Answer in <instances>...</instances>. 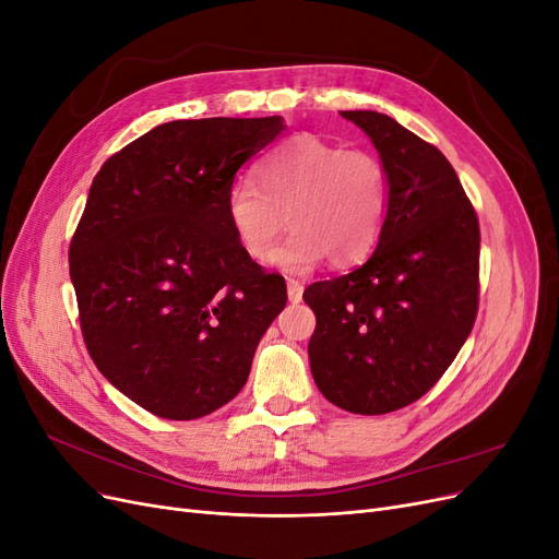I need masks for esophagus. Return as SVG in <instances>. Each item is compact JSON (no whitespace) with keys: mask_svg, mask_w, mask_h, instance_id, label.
<instances>
[{"mask_svg":"<svg viewBox=\"0 0 559 559\" xmlns=\"http://www.w3.org/2000/svg\"><path fill=\"white\" fill-rule=\"evenodd\" d=\"M286 294L292 302H300L302 298V284L298 280H286Z\"/></svg>","mask_w":559,"mask_h":559,"instance_id":"obj_1","label":"esophagus"}]
</instances>
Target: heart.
I'll return each instance as SVG.
<instances>
[{
	"instance_id": "heart-1",
	"label": "heart",
	"mask_w": 559,
	"mask_h": 559,
	"mask_svg": "<svg viewBox=\"0 0 559 559\" xmlns=\"http://www.w3.org/2000/svg\"><path fill=\"white\" fill-rule=\"evenodd\" d=\"M257 177L259 183L235 181L226 198L228 226L253 261L273 253L286 222L294 233L275 253L286 273H308L324 259L335 267L354 265L376 247L386 210L378 158L296 134L270 151Z\"/></svg>"
}]
</instances>
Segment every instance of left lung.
Instances as JSON below:
<instances>
[{
  "label": "left lung",
  "instance_id": "1",
  "mask_svg": "<svg viewBox=\"0 0 559 559\" xmlns=\"http://www.w3.org/2000/svg\"><path fill=\"white\" fill-rule=\"evenodd\" d=\"M380 154L386 214L361 267L310 284L312 378L333 405L384 415L438 382L478 314V216L433 144L392 116L341 111Z\"/></svg>",
  "mask_w": 559,
  "mask_h": 559
}]
</instances>
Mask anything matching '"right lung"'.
<instances>
[{"instance_id": "1", "label": "right lung", "mask_w": 559, "mask_h": 559, "mask_svg": "<svg viewBox=\"0 0 559 559\" xmlns=\"http://www.w3.org/2000/svg\"><path fill=\"white\" fill-rule=\"evenodd\" d=\"M282 116L170 121L93 179L70 247L83 341L121 394L165 419H198L245 386L286 284L253 263L226 218L240 167Z\"/></svg>"}]
</instances>
